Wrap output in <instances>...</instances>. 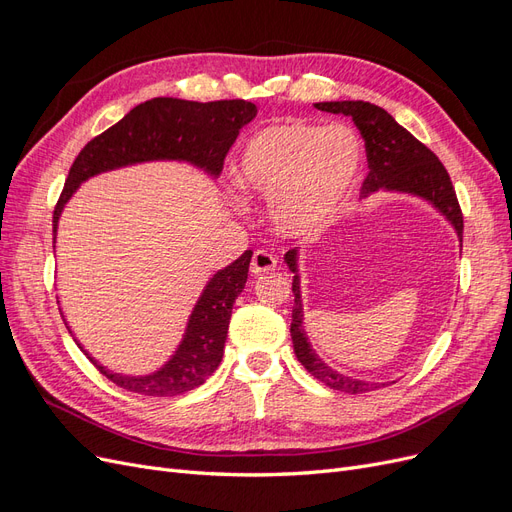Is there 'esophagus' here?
Masks as SVG:
<instances>
[{
    "label": "esophagus",
    "mask_w": 512,
    "mask_h": 512,
    "mask_svg": "<svg viewBox=\"0 0 512 512\" xmlns=\"http://www.w3.org/2000/svg\"><path fill=\"white\" fill-rule=\"evenodd\" d=\"M277 267V260L273 254H269L267 250H258L254 252L252 256V262H250V271L252 275H262L267 271H273Z\"/></svg>",
    "instance_id": "esophagus-1"
}]
</instances>
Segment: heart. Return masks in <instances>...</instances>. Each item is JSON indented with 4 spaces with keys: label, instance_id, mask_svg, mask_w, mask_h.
Listing matches in <instances>:
<instances>
[{
    "label": "heart",
    "instance_id": "1",
    "mask_svg": "<svg viewBox=\"0 0 512 512\" xmlns=\"http://www.w3.org/2000/svg\"><path fill=\"white\" fill-rule=\"evenodd\" d=\"M363 147L346 126L288 119L258 130L245 143L237 179L269 200L277 232L303 237L331 220L359 175Z\"/></svg>",
    "mask_w": 512,
    "mask_h": 512
}]
</instances>
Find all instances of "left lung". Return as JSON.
<instances>
[{"label": "left lung", "instance_id": "8db88e82", "mask_svg": "<svg viewBox=\"0 0 512 512\" xmlns=\"http://www.w3.org/2000/svg\"><path fill=\"white\" fill-rule=\"evenodd\" d=\"M318 111L333 113V115H346L354 121L359 128L365 153H367V168L369 173L363 181L361 196L367 198L376 192H395V194H408L438 209L446 222L451 224L461 241L463 235V215L457 203V196L453 190L451 177H448L446 168L436 158V153L427 149L423 143L401 128L399 123L384 111V108L369 104L363 100H342V102H318L314 104ZM299 256L301 250H290L284 256L286 267L294 273L292 275V322H290V335L294 354H297L299 363L324 382L329 389L344 391V393H367L376 391L380 386L389 382H367L361 378H352L342 374V371L333 369L329 363H324L318 352L309 344V337L305 333V314H303V301H301V275H299Z\"/></svg>", "mask_w": 512, "mask_h": 512}]
</instances>
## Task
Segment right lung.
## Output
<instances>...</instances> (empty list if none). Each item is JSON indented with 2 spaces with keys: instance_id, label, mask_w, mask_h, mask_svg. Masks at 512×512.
I'll return each mask as SVG.
<instances>
[{
  "instance_id": "right-lung-1",
  "label": "right lung",
  "mask_w": 512,
  "mask_h": 512,
  "mask_svg": "<svg viewBox=\"0 0 512 512\" xmlns=\"http://www.w3.org/2000/svg\"><path fill=\"white\" fill-rule=\"evenodd\" d=\"M256 113V106L245 100L203 104L179 98H153L134 106L126 117L89 141L76 156L53 213L55 239L61 213L81 188V183L108 170L147 162H183L203 170L211 179H218L228 149ZM250 260L252 250H245L237 260L209 277L192 307L179 346L170 354V359L151 374H119L96 361V356H91L72 335L74 342L87 354V359L121 389L151 397L188 393L203 384L222 363L232 305L245 288ZM64 322L68 324L66 318ZM68 331L72 333L70 327Z\"/></svg>"
}]
</instances>
